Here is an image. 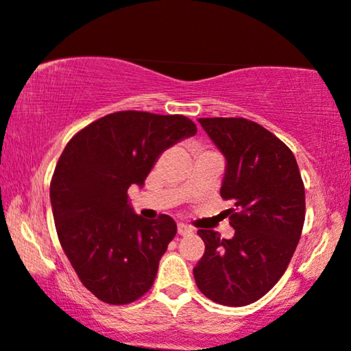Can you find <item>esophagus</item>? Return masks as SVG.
<instances>
[{"label": "esophagus", "instance_id": "esophagus-1", "mask_svg": "<svg viewBox=\"0 0 351 351\" xmlns=\"http://www.w3.org/2000/svg\"><path fill=\"white\" fill-rule=\"evenodd\" d=\"M193 228L189 226V224H184V223H180L178 224V234L180 236H188V234H193Z\"/></svg>", "mask_w": 351, "mask_h": 351}]
</instances>
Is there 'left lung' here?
Returning a JSON list of instances; mask_svg holds the SVG:
<instances>
[{"label": "left lung", "instance_id": "8db88e82", "mask_svg": "<svg viewBox=\"0 0 351 351\" xmlns=\"http://www.w3.org/2000/svg\"><path fill=\"white\" fill-rule=\"evenodd\" d=\"M226 157L219 194L232 239L199 230L205 252L194 268L199 291L215 303L244 306L274 287L287 269L305 223V186L291 149L242 117L199 119Z\"/></svg>", "mask_w": 351, "mask_h": 351}]
</instances>
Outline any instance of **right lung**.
I'll list each match as a JSON object with an SVG mask.
<instances>
[{
    "instance_id": "add662e5",
    "label": "right lung",
    "mask_w": 351,
    "mask_h": 351,
    "mask_svg": "<svg viewBox=\"0 0 351 351\" xmlns=\"http://www.w3.org/2000/svg\"><path fill=\"white\" fill-rule=\"evenodd\" d=\"M184 115L121 110L101 117L67 143L51 180L56 231L83 286L101 302L127 305L152 287L176 234L175 219H144L128 204L160 154L194 136Z\"/></svg>"
}]
</instances>
